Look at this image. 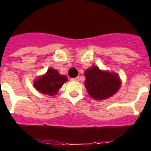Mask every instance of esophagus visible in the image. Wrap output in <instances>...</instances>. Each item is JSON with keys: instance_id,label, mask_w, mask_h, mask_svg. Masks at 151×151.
I'll return each instance as SVG.
<instances>
[{"instance_id": "1", "label": "esophagus", "mask_w": 151, "mask_h": 151, "mask_svg": "<svg viewBox=\"0 0 151 151\" xmlns=\"http://www.w3.org/2000/svg\"><path fill=\"white\" fill-rule=\"evenodd\" d=\"M70 80L71 81H79V78H78V77H77V78H71Z\"/></svg>"}]
</instances>
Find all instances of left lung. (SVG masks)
Listing matches in <instances>:
<instances>
[{"mask_svg":"<svg viewBox=\"0 0 151 151\" xmlns=\"http://www.w3.org/2000/svg\"><path fill=\"white\" fill-rule=\"evenodd\" d=\"M85 85L88 94L95 99H108L116 93L121 86V80L117 73L99 70L92 66L85 72Z\"/></svg>","mask_w":151,"mask_h":151,"instance_id":"8db88e82","label":"left lung"}]
</instances>
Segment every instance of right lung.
<instances>
[{"label":"right lung","instance_id":"add662e5","mask_svg":"<svg viewBox=\"0 0 151 151\" xmlns=\"http://www.w3.org/2000/svg\"><path fill=\"white\" fill-rule=\"evenodd\" d=\"M67 81L66 76L59 74L56 70L49 68L45 74L39 77L34 81V86L42 94L55 96Z\"/></svg>","mask_w":151,"mask_h":151}]
</instances>
